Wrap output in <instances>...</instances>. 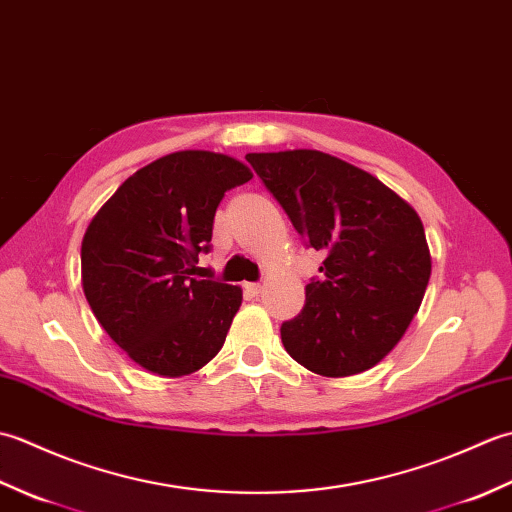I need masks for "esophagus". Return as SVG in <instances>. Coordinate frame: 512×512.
Returning a JSON list of instances; mask_svg holds the SVG:
<instances>
[{
    "mask_svg": "<svg viewBox=\"0 0 512 512\" xmlns=\"http://www.w3.org/2000/svg\"><path fill=\"white\" fill-rule=\"evenodd\" d=\"M244 290L248 292L250 297H257L262 292V284H244Z\"/></svg>",
    "mask_w": 512,
    "mask_h": 512,
    "instance_id": "1",
    "label": "esophagus"
}]
</instances>
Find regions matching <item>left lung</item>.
Masks as SVG:
<instances>
[{"label":"left lung","mask_w":512,"mask_h":512,"mask_svg":"<svg viewBox=\"0 0 512 512\" xmlns=\"http://www.w3.org/2000/svg\"><path fill=\"white\" fill-rule=\"evenodd\" d=\"M297 233L325 253L286 352L328 378L361 374L394 350L418 312L431 253L418 213L372 173L317 149L246 154Z\"/></svg>","instance_id":"1"}]
</instances>
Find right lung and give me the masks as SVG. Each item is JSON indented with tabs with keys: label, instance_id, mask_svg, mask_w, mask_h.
<instances>
[{
	"label": "right lung",
	"instance_id": "1",
	"mask_svg": "<svg viewBox=\"0 0 512 512\" xmlns=\"http://www.w3.org/2000/svg\"><path fill=\"white\" fill-rule=\"evenodd\" d=\"M253 173L226 154L173 151L129 176L81 244L83 292L96 321L147 372L180 378L222 350L242 288L195 279L224 193Z\"/></svg>",
	"mask_w": 512,
	"mask_h": 512
}]
</instances>
